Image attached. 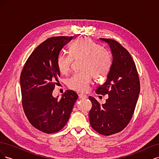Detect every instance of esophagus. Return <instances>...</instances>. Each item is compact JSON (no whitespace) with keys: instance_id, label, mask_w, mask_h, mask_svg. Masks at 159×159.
<instances>
[{"instance_id":"34e87169","label":"esophagus","mask_w":159,"mask_h":159,"mask_svg":"<svg viewBox=\"0 0 159 159\" xmlns=\"http://www.w3.org/2000/svg\"><path fill=\"white\" fill-rule=\"evenodd\" d=\"M78 95H79V98L80 99H87L88 98V96L85 94H83V93H80Z\"/></svg>"}]
</instances>
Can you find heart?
<instances>
[{
	"instance_id": "1",
	"label": "heart",
	"mask_w": 159,
	"mask_h": 159,
	"mask_svg": "<svg viewBox=\"0 0 159 159\" xmlns=\"http://www.w3.org/2000/svg\"><path fill=\"white\" fill-rule=\"evenodd\" d=\"M70 54H59L57 66L61 73L66 75L71 70L73 59H81V71L76 72L68 80V87L77 91H88L93 76L96 79L104 78L111 67V57L109 52L88 38H81L72 43Z\"/></svg>"
}]
</instances>
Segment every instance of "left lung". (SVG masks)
<instances>
[{
    "mask_svg": "<svg viewBox=\"0 0 159 159\" xmlns=\"http://www.w3.org/2000/svg\"><path fill=\"white\" fill-rule=\"evenodd\" d=\"M100 40L109 44L113 61L107 80L99 86L96 93L108 94V99L104 104L100 105L89 96L92 107L89 118L95 131L108 136L121 131L131 121L140 93V81L129 52L114 40Z\"/></svg>",
    "mask_w": 159,
    "mask_h": 159,
    "instance_id": "obj_1",
    "label": "left lung"
}]
</instances>
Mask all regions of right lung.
Masks as SVG:
<instances>
[{
  "instance_id": "add662e5",
  "label": "right lung",
  "mask_w": 159,
  "mask_h": 159,
  "mask_svg": "<svg viewBox=\"0 0 159 159\" xmlns=\"http://www.w3.org/2000/svg\"><path fill=\"white\" fill-rule=\"evenodd\" d=\"M74 36L48 38L32 52L20 78L23 109L32 125L46 133L59 131L68 122L78 95L67 90L60 99L52 95L59 82L57 57Z\"/></svg>"
}]
</instances>
